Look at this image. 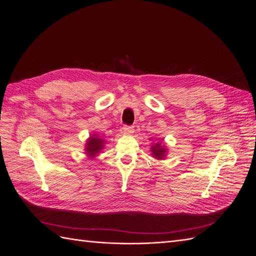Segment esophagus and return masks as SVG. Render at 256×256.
Listing matches in <instances>:
<instances>
[{
  "label": "esophagus",
  "mask_w": 256,
  "mask_h": 256,
  "mask_svg": "<svg viewBox=\"0 0 256 256\" xmlns=\"http://www.w3.org/2000/svg\"><path fill=\"white\" fill-rule=\"evenodd\" d=\"M123 131H124L125 134L130 135V134H132L134 132V129H133V126H124L123 127Z\"/></svg>",
  "instance_id": "1"
}]
</instances>
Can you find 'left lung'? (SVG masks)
I'll list each match as a JSON object with an SVG mask.
<instances>
[{"instance_id":"8db88e82","label":"left lung","mask_w":256,"mask_h":256,"mask_svg":"<svg viewBox=\"0 0 256 256\" xmlns=\"http://www.w3.org/2000/svg\"><path fill=\"white\" fill-rule=\"evenodd\" d=\"M151 152L152 156L157 159V160H163L165 157H166L168 154V148L164 144H162L161 142H155L151 146Z\"/></svg>"}]
</instances>
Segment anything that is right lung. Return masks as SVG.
<instances>
[{"instance_id": "add662e5", "label": "right lung", "mask_w": 256, "mask_h": 256, "mask_svg": "<svg viewBox=\"0 0 256 256\" xmlns=\"http://www.w3.org/2000/svg\"><path fill=\"white\" fill-rule=\"evenodd\" d=\"M105 140L99 136L98 134H92L90 135V138L86 140V146H84V151L86 155L90 159H94L101 153V151L104 148Z\"/></svg>"}]
</instances>
